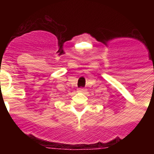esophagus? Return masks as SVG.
I'll return each mask as SVG.
<instances>
[{
	"label": "esophagus",
	"instance_id": "1",
	"mask_svg": "<svg viewBox=\"0 0 154 154\" xmlns=\"http://www.w3.org/2000/svg\"><path fill=\"white\" fill-rule=\"evenodd\" d=\"M77 91L82 92V93H84V92H85V89H84V88H80V89H77Z\"/></svg>",
	"mask_w": 154,
	"mask_h": 154
}]
</instances>
